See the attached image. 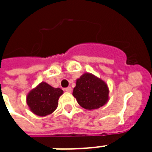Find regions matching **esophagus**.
Segmentation results:
<instances>
[{
	"label": "esophagus",
	"mask_w": 152,
	"mask_h": 152,
	"mask_svg": "<svg viewBox=\"0 0 152 152\" xmlns=\"http://www.w3.org/2000/svg\"><path fill=\"white\" fill-rule=\"evenodd\" d=\"M64 91H65L66 92H69V93L72 92V88L71 87H68V88H64Z\"/></svg>",
	"instance_id": "1"
}]
</instances>
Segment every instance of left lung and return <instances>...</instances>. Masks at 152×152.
<instances>
[{
	"label": "left lung",
	"mask_w": 152,
	"mask_h": 152,
	"mask_svg": "<svg viewBox=\"0 0 152 152\" xmlns=\"http://www.w3.org/2000/svg\"><path fill=\"white\" fill-rule=\"evenodd\" d=\"M109 89L106 83L90 73L83 74L76 80L72 95L83 108L98 109L108 101Z\"/></svg>",
	"instance_id": "1"
}]
</instances>
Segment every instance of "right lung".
I'll return each instance as SVG.
<instances>
[{"label":"right lung","mask_w":152,"mask_h":152,"mask_svg":"<svg viewBox=\"0 0 152 152\" xmlns=\"http://www.w3.org/2000/svg\"><path fill=\"white\" fill-rule=\"evenodd\" d=\"M63 94L61 88H54L42 82L28 94L27 103L36 115L46 116L57 109L59 97Z\"/></svg>","instance_id":"add662e5"}]
</instances>
